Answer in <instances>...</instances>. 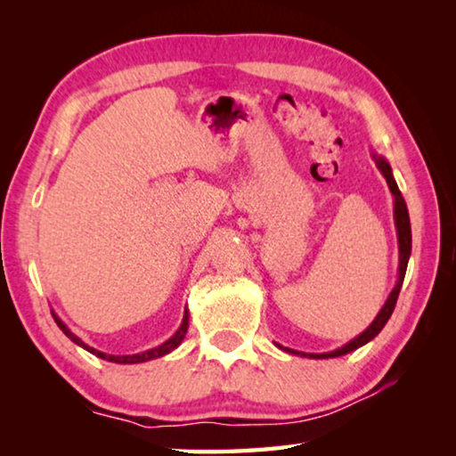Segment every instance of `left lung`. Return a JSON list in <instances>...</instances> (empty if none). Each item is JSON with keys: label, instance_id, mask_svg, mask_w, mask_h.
I'll use <instances>...</instances> for the list:
<instances>
[{"label": "left lung", "instance_id": "1", "mask_svg": "<svg viewBox=\"0 0 456 456\" xmlns=\"http://www.w3.org/2000/svg\"><path fill=\"white\" fill-rule=\"evenodd\" d=\"M378 168H380V173L384 175L386 183H388V187L392 191V195H395V219H396V229H398V247H400V267H398V283L396 288L392 289L390 297L386 299L384 307L380 310V314H378V318L370 323V328L366 331H362V334L358 338H354L350 344H346L344 348H338L334 352H328V354H304V352H293V354H302V356L305 358H336V356H344V354L348 352H354L356 348H360V346L368 344L370 339H374L378 334H380V330L386 326V322L390 320L392 312H395L396 307V299H398V293H400V288H403V281H404V273H406V265H408V257H411V249H412V233H411V219H408V209H406V203L403 199V192H400L398 184L395 181V176H392V171H390V165L386 163L384 159L380 157H374ZM288 350V348H283Z\"/></svg>", "mask_w": 456, "mask_h": 456}]
</instances>
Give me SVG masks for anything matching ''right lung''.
Listing matches in <instances>:
<instances>
[{
	"label": "right lung",
	"mask_w": 456,
	"mask_h": 456,
	"mask_svg": "<svg viewBox=\"0 0 456 456\" xmlns=\"http://www.w3.org/2000/svg\"><path fill=\"white\" fill-rule=\"evenodd\" d=\"M53 320H56V323H58V328L64 331V334L72 339L74 344H78V346H82L84 350H88L90 354H94V356H98V358H102V360H108V362H117V364H138V362H146V360H152V358H160V356H165V354H168V352H173L176 346H179L181 342H183V338H184V334H187V328H189V312H184V315H183V323H181V328L176 330V334L171 338V339H167L165 344H160L159 348H152V350H149V352H142V354H133V356H110V354H104V352H98V350H94V348H90V346H86L82 342L80 338H76L70 330H68L64 323H61L56 315H53Z\"/></svg>",
	"instance_id": "obj_1"
}]
</instances>
